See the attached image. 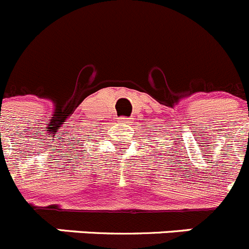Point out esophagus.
I'll return each instance as SVG.
<instances>
[{
  "instance_id": "obj_1",
  "label": "esophagus",
  "mask_w": 249,
  "mask_h": 249,
  "mask_svg": "<svg viewBox=\"0 0 249 249\" xmlns=\"http://www.w3.org/2000/svg\"><path fill=\"white\" fill-rule=\"evenodd\" d=\"M120 122H122L123 124H126V123H129V118H120Z\"/></svg>"
}]
</instances>
